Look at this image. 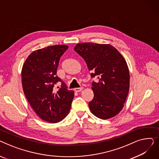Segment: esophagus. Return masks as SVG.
Returning a JSON list of instances; mask_svg holds the SVG:
<instances>
[{"label":"esophagus","mask_w":159,"mask_h":159,"mask_svg":"<svg viewBox=\"0 0 159 159\" xmlns=\"http://www.w3.org/2000/svg\"><path fill=\"white\" fill-rule=\"evenodd\" d=\"M83 88H83L82 86H81L80 88H77L75 89V91H76V92H79V91H81L83 89Z\"/></svg>","instance_id":"1"}]
</instances>
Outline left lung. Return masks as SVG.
Listing matches in <instances>:
<instances>
[{
	"instance_id": "obj_1",
	"label": "left lung",
	"mask_w": 159,
	"mask_h": 159,
	"mask_svg": "<svg viewBox=\"0 0 159 159\" xmlns=\"http://www.w3.org/2000/svg\"><path fill=\"white\" fill-rule=\"evenodd\" d=\"M75 51L85 61L91 77L94 97L89 102L94 115L107 119L122 109L129 88V73L126 62L117 49L110 44L80 43Z\"/></svg>"
}]
</instances>
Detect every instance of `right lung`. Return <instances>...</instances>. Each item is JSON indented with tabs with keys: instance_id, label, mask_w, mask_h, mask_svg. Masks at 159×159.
<instances>
[{
	"instance_id": "right-lung-1",
	"label": "right lung",
	"mask_w": 159,
	"mask_h": 159,
	"mask_svg": "<svg viewBox=\"0 0 159 159\" xmlns=\"http://www.w3.org/2000/svg\"><path fill=\"white\" fill-rule=\"evenodd\" d=\"M66 45H55L32 52L22 70L24 93L33 110L43 120L57 123L68 115L74 97L65 83L57 76L60 58L68 49ZM61 87L53 90L58 82Z\"/></svg>"
}]
</instances>
